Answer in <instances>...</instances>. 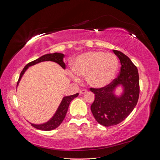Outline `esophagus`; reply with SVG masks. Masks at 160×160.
Segmentation results:
<instances>
[{
    "instance_id": "34e87169",
    "label": "esophagus",
    "mask_w": 160,
    "mask_h": 160,
    "mask_svg": "<svg viewBox=\"0 0 160 160\" xmlns=\"http://www.w3.org/2000/svg\"><path fill=\"white\" fill-rule=\"evenodd\" d=\"M86 93H88V91H87L86 89H82L79 91V94L80 95H83V94H85Z\"/></svg>"
}]
</instances>
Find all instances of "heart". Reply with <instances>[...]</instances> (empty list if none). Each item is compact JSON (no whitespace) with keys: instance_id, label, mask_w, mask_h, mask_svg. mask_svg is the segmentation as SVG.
<instances>
[{"instance_id":"1","label":"heart","mask_w":160,"mask_h":160,"mask_svg":"<svg viewBox=\"0 0 160 160\" xmlns=\"http://www.w3.org/2000/svg\"><path fill=\"white\" fill-rule=\"evenodd\" d=\"M119 69V61L113 53L89 51L77 57L69 74L75 81L87 76L88 83L95 89L108 86Z\"/></svg>"}]
</instances>
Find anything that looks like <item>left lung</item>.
<instances>
[{"instance_id": "obj_1", "label": "left lung", "mask_w": 160, "mask_h": 160, "mask_svg": "<svg viewBox=\"0 0 160 160\" xmlns=\"http://www.w3.org/2000/svg\"><path fill=\"white\" fill-rule=\"evenodd\" d=\"M113 51L122 65L118 78L104 88L90 89L95 93L94 102L91 106V112L97 122L105 127L117 125L126 118L137 105L139 95L136 66L122 52ZM119 86L122 87L123 91L118 96L115 90Z\"/></svg>"}]
</instances>
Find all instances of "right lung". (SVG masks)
I'll use <instances>...</instances> for the list:
<instances>
[{
  "instance_id": "right-lung-1",
  "label": "right lung",
  "mask_w": 160,
  "mask_h": 160,
  "mask_svg": "<svg viewBox=\"0 0 160 160\" xmlns=\"http://www.w3.org/2000/svg\"><path fill=\"white\" fill-rule=\"evenodd\" d=\"M63 57L64 54L59 52H55V53H49V54H46L41 56V57L38 58L37 59L29 63H28L22 71L21 72L20 77H19L18 81L17 82V86L18 85L19 82H20L22 77L23 76L24 73H25V71L28 69L29 67L35 65L37 63H39L41 62L44 61H52L57 62V64H59L62 69H65V63L63 61ZM79 95V93H76L75 95H69V96H65L62 98L61 102L59 106V108H57L56 112L55 114L53 115L52 117L48 121V122L41 123V124H34L32 123H30L32 127L38 129L43 130V131H51L59 127L60 124L62 122V121L65 119L66 113L67 112V110H68L69 104L71 101L74 99L75 98Z\"/></svg>"
}]
</instances>
